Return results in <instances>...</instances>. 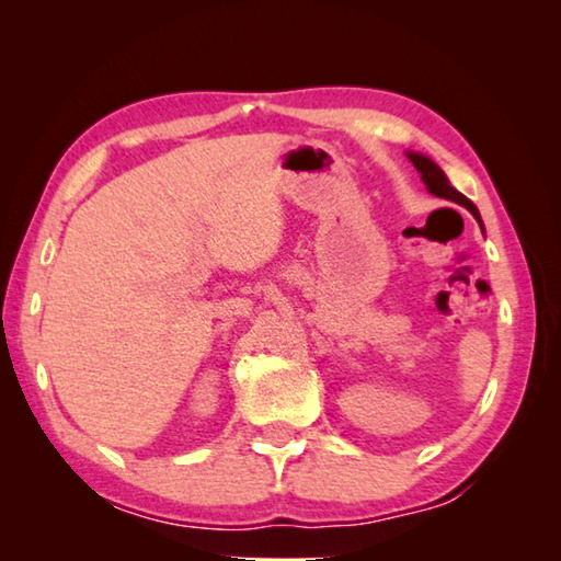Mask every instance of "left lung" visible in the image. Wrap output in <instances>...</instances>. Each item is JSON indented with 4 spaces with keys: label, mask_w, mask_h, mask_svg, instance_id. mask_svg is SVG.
<instances>
[{
    "label": "left lung",
    "mask_w": 561,
    "mask_h": 561,
    "mask_svg": "<svg viewBox=\"0 0 561 561\" xmlns=\"http://www.w3.org/2000/svg\"><path fill=\"white\" fill-rule=\"evenodd\" d=\"M408 159L414 163V169L420 171V175H422V181H424V185H426L428 193L436 195V197H444V199L456 202V205H460V207L468 209V211L472 214V217L478 219V221H480V226H482V219H480V211H478V207H474L468 197H465L462 193H458V190L448 183L446 173L440 171L438 165H436L432 159H428V157H422V153H414V151H408Z\"/></svg>",
    "instance_id": "obj_1"
}]
</instances>
